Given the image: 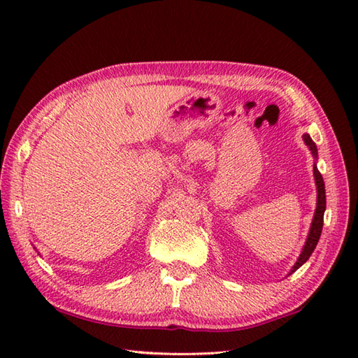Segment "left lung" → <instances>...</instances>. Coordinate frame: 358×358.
Here are the masks:
<instances>
[{"label": "left lung", "mask_w": 358, "mask_h": 358, "mask_svg": "<svg viewBox=\"0 0 358 358\" xmlns=\"http://www.w3.org/2000/svg\"><path fill=\"white\" fill-rule=\"evenodd\" d=\"M303 140H305L309 150L313 152L314 158H317L318 152H317V146H315V143L313 141V138H310L308 134H305V135H303ZM314 177H315V185H317V208H315V214H314L313 224H310L309 235H308V238H306L305 246H303V250H301V254L299 257V260H296L295 264L292 266L291 273L299 269L301 264H305L308 262V258L310 257V254L314 252V249L317 246L318 240H320L322 229H323V215H324V209H326V192H324V181H323L322 173L318 172V169H317V164H314Z\"/></svg>", "instance_id": "1"}]
</instances>
